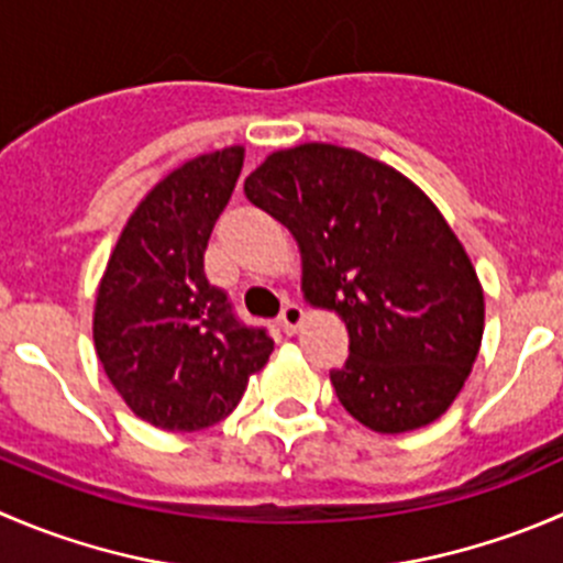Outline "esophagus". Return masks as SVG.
Listing matches in <instances>:
<instances>
[{
    "mask_svg": "<svg viewBox=\"0 0 563 563\" xmlns=\"http://www.w3.org/2000/svg\"><path fill=\"white\" fill-rule=\"evenodd\" d=\"M302 319H305V310L299 308V305L288 302L286 308H283V313H280L283 332H286V335H294V332L299 330V324H302Z\"/></svg>",
    "mask_w": 563,
    "mask_h": 563,
    "instance_id": "34e87169",
    "label": "esophagus"
}]
</instances>
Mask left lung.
<instances>
[{
	"label": "left lung",
	"mask_w": 563,
	"mask_h": 563,
	"mask_svg": "<svg viewBox=\"0 0 563 563\" xmlns=\"http://www.w3.org/2000/svg\"><path fill=\"white\" fill-rule=\"evenodd\" d=\"M244 195L297 239L305 299L346 321L349 360L330 371L343 409L382 434L438 420L484 335L482 283L438 206L393 167L327 143L266 156Z\"/></svg>",
	"instance_id": "1"
}]
</instances>
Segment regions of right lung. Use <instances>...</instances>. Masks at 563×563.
<instances>
[{"mask_svg":"<svg viewBox=\"0 0 563 563\" xmlns=\"http://www.w3.org/2000/svg\"><path fill=\"white\" fill-rule=\"evenodd\" d=\"M244 165L242 145L203 154L162 178L125 222L92 313V341L136 418L198 432L228 418L275 341L247 327L203 253Z\"/></svg>","mask_w":563,"mask_h":563,"instance_id":"right-lung-1","label":"right lung"}]
</instances>
